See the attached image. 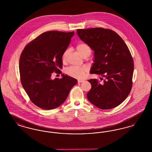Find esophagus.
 I'll return each mask as SVG.
<instances>
[{"instance_id":"1","label":"esophagus","mask_w":152,"mask_h":152,"mask_svg":"<svg viewBox=\"0 0 152 152\" xmlns=\"http://www.w3.org/2000/svg\"><path fill=\"white\" fill-rule=\"evenodd\" d=\"M84 80H79L78 81H77V82L79 83H83V82H84Z\"/></svg>"}]
</instances>
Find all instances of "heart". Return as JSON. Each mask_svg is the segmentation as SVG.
<instances>
[{"label":"heart","mask_w":152,"mask_h":152,"mask_svg":"<svg viewBox=\"0 0 152 152\" xmlns=\"http://www.w3.org/2000/svg\"><path fill=\"white\" fill-rule=\"evenodd\" d=\"M76 48L83 57L87 55L89 56L91 53V49L89 45L85 43H80L78 44L76 46ZM68 52H69L68 49L65 50V51L63 52L62 54V57H61L63 61L66 60ZM65 73L67 75L71 77L80 79H83L86 76L87 70L84 67H77L75 66H71L65 69Z\"/></svg>","instance_id":"b5f03b06"}]
</instances>
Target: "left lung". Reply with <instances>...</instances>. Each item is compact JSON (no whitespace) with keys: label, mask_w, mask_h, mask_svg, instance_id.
<instances>
[{"label":"left lung","mask_w":152,"mask_h":152,"mask_svg":"<svg viewBox=\"0 0 152 152\" xmlns=\"http://www.w3.org/2000/svg\"><path fill=\"white\" fill-rule=\"evenodd\" d=\"M77 34L94 51L90 73L105 77L102 84L96 79L88 80L92 86L88 99L101 109L115 108L126 99L132 87L134 63L128 46L112 29H77Z\"/></svg>","instance_id":"8db88e82"}]
</instances>
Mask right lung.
<instances>
[{"label": "right lung", "mask_w": 152, "mask_h": 152, "mask_svg": "<svg viewBox=\"0 0 152 152\" xmlns=\"http://www.w3.org/2000/svg\"><path fill=\"white\" fill-rule=\"evenodd\" d=\"M74 32H45L27 44L19 61L22 85L30 100L38 107L53 109L67 98L77 80L66 75L51 79L52 73H61L62 54L69 46Z\"/></svg>", "instance_id": "right-lung-1"}]
</instances>
